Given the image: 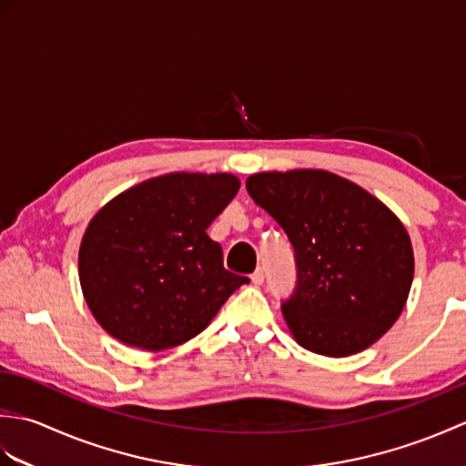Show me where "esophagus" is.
Here are the masks:
<instances>
[{"label":"esophagus","mask_w":466,"mask_h":466,"mask_svg":"<svg viewBox=\"0 0 466 466\" xmlns=\"http://www.w3.org/2000/svg\"><path fill=\"white\" fill-rule=\"evenodd\" d=\"M250 280H252V284H254V286H260V284L264 282V270H262V268H258L256 272H252Z\"/></svg>","instance_id":"1"}]
</instances>
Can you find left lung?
<instances>
[{
	"mask_svg": "<svg viewBox=\"0 0 466 466\" xmlns=\"http://www.w3.org/2000/svg\"><path fill=\"white\" fill-rule=\"evenodd\" d=\"M294 246L299 282L282 304L302 349L340 359L369 349L407 304L414 254L389 206L326 170L260 172L246 180Z\"/></svg>",
	"mask_w": 466,
	"mask_h": 466,
	"instance_id": "8db88e82",
	"label": "left lung"
}]
</instances>
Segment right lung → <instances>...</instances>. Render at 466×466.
<instances>
[{
    "label": "right lung",
    "mask_w": 466,
    "mask_h": 466,
    "mask_svg": "<svg viewBox=\"0 0 466 466\" xmlns=\"http://www.w3.org/2000/svg\"><path fill=\"white\" fill-rule=\"evenodd\" d=\"M234 174L172 172L112 198L80 244V284L94 319L114 339L157 352L184 344L248 282L224 268L206 234L238 194Z\"/></svg>",
    "instance_id": "obj_1"
}]
</instances>
